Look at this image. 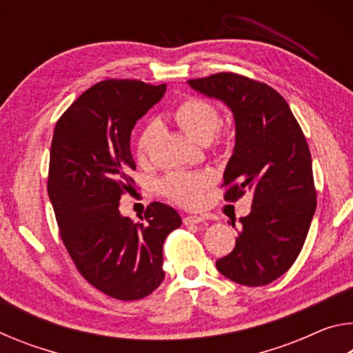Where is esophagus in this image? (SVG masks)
<instances>
[{
	"instance_id": "34e87169",
	"label": "esophagus",
	"mask_w": 353,
	"mask_h": 353,
	"mask_svg": "<svg viewBox=\"0 0 353 353\" xmlns=\"http://www.w3.org/2000/svg\"><path fill=\"white\" fill-rule=\"evenodd\" d=\"M204 216H199V214H188V216L183 218V224L185 225H194V224H201L204 223Z\"/></svg>"
}]
</instances>
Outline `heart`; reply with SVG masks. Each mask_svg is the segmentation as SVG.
Listing matches in <instances>:
<instances>
[{
	"mask_svg": "<svg viewBox=\"0 0 353 353\" xmlns=\"http://www.w3.org/2000/svg\"><path fill=\"white\" fill-rule=\"evenodd\" d=\"M174 119L191 139L202 143L210 141L219 128L221 118L216 107L201 98H187L177 105L174 110ZM160 135V126L157 123H149L141 130L137 141V152L141 160L151 155ZM212 177L207 172H172L166 176L160 188L163 194L168 196L177 204L194 207L202 199V193L210 185Z\"/></svg>",
	"mask_w": 353,
	"mask_h": 353,
	"instance_id": "heart-1",
	"label": "heart"
}]
</instances>
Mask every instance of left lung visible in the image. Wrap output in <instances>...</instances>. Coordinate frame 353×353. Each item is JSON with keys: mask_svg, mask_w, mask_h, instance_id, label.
Segmentation results:
<instances>
[{"mask_svg": "<svg viewBox=\"0 0 353 353\" xmlns=\"http://www.w3.org/2000/svg\"><path fill=\"white\" fill-rule=\"evenodd\" d=\"M207 98L229 107L235 146L224 171V198L254 196L240 218L234 250L216 261L224 277L246 286L274 282L290 270L316 212L312 154L290 105L266 83L235 73L187 81ZM235 227V221L232 223Z\"/></svg>", "mask_w": 353, "mask_h": 353, "instance_id": "1", "label": "left lung"}]
</instances>
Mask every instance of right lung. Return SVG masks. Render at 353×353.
I'll use <instances>...</instances> for the list:
<instances>
[{
	"label": "right lung",
	"instance_id": "1",
	"mask_svg": "<svg viewBox=\"0 0 353 353\" xmlns=\"http://www.w3.org/2000/svg\"><path fill=\"white\" fill-rule=\"evenodd\" d=\"M165 92V83L99 82L68 107L52 135L48 194L62 241L83 279L118 301H139L159 288L163 243L182 225L162 202L146 208V223L119 213V199L134 188L130 134Z\"/></svg>",
	"mask_w": 353,
	"mask_h": 353
}]
</instances>
